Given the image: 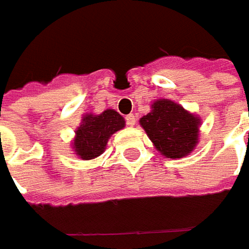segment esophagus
<instances>
[{
	"mask_svg": "<svg viewBox=\"0 0 249 249\" xmlns=\"http://www.w3.org/2000/svg\"><path fill=\"white\" fill-rule=\"evenodd\" d=\"M126 123H127L129 126H134V124H136V118H134L133 113H130V115L126 116Z\"/></svg>",
	"mask_w": 249,
	"mask_h": 249,
	"instance_id": "34e87169",
	"label": "esophagus"
}]
</instances>
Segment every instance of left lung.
Returning <instances> with one entry per match:
<instances>
[{
  "mask_svg": "<svg viewBox=\"0 0 249 249\" xmlns=\"http://www.w3.org/2000/svg\"><path fill=\"white\" fill-rule=\"evenodd\" d=\"M155 148L167 158L188 155L198 141L199 119L173 101L158 100L140 119Z\"/></svg>",
  "mask_w": 249,
  "mask_h": 249,
  "instance_id": "1",
  "label": "left lung"
}]
</instances>
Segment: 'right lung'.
I'll use <instances>...</instances> for the list:
<instances>
[{"mask_svg":"<svg viewBox=\"0 0 249 249\" xmlns=\"http://www.w3.org/2000/svg\"><path fill=\"white\" fill-rule=\"evenodd\" d=\"M124 127V119L113 109L104 110L101 115H87L76 131L74 151L82 159L100 157L110 136Z\"/></svg>","mask_w":249,"mask_h":249,"instance_id":"add662e5","label":"right lung"}]
</instances>
